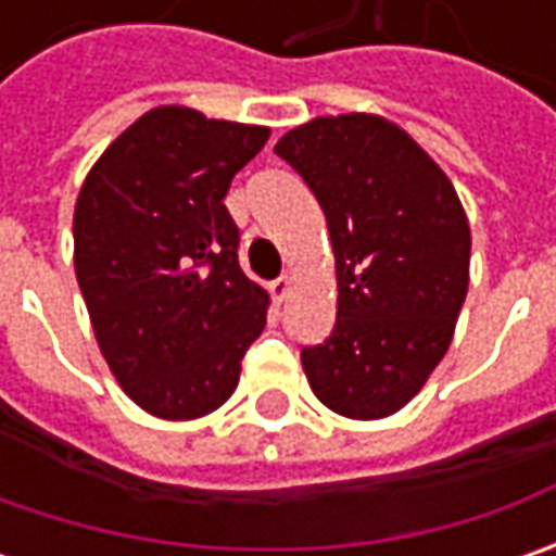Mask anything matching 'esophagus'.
Returning a JSON list of instances; mask_svg holds the SVG:
<instances>
[{
	"label": "esophagus",
	"mask_w": 556,
	"mask_h": 556,
	"mask_svg": "<svg viewBox=\"0 0 556 556\" xmlns=\"http://www.w3.org/2000/svg\"><path fill=\"white\" fill-rule=\"evenodd\" d=\"M268 293H271V303H285L288 300V293H290V278L288 275H281V278H275L271 285H268Z\"/></svg>",
	"instance_id": "34e87169"
}]
</instances>
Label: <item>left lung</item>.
I'll list each match as a JSON object with an SVG mask.
<instances>
[{
	"label": "left lung",
	"mask_w": 556,
	"mask_h": 556,
	"mask_svg": "<svg viewBox=\"0 0 556 556\" xmlns=\"http://www.w3.org/2000/svg\"><path fill=\"white\" fill-rule=\"evenodd\" d=\"M318 198L337 263V325L303 371L331 412L405 408L442 355L470 281V225L455 185L377 114L315 117L275 144Z\"/></svg>",
	"instance_id": "8db88e82"
}]
</instances>
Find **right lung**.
Listing matches in <instances>:
<instances>
[{
    "mask_svg": "<svg viewBox=\"0 0 556 556\" xmlns=\"http://www.w3.org/2000/svg\"><path fill=\"white\" fill-rule=\"evenodd\" d=\"M268 136L163 104L111 141L79 188L76 281L108 368L148 415L216 412L266 328L268 293L238 266L225 194Z\"/></svg>",
    "mask_w": 556,
    "mask_h": 556,
    "instance_id": "right-lung-1",
    "label": "right lung"
}]
</instances>
